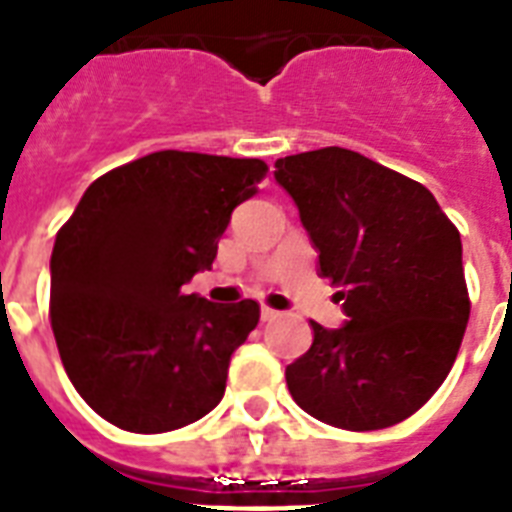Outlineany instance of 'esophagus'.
Listing matches in <instances>:
<instances>
[{"mask_svg": "<svg viewBox=\"0 0 512 512\" xmlns=\"http://www.w3.org/2000/svg\"><path fill=\"white\" fill-rule=\"evenodd\" d=\"M276 316H279V311H273V308H268V305H263V308H260V319L263 321H273Z\"/></svg>", "mask_w": 512, "mask_h": 512, "instance_id": "obj_1", "label": "esophagus"}]
</instances>
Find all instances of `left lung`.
Returning <instances> with one entry per match:
<instances>
[{"label": "left lung", "instance_id": "obj_1", "mask_svg": "<svg viewBox=\"0 0 512 512\" xmlns=\"http://www.w3.org/2000/svg\"><path fill=\"white\" fill-rule=\"evenodd\" d=\"M342 300L340 329L311 321L313 342L287 366L300 409L342 430L412 417L452 369L470 300L460 231L417 180L348 148L276 162Z\"/></svg>", "mask_w": 512, "mask_h": 512}]
</instances>
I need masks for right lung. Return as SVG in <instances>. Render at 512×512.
Listing matches in <instances>:
<instances>
[{"label": "right lung", "mask_w": 512, "mask_h": 512, "mask_svg": "<svg viewBox=\"0 0 512 512\" xmlns=\"http://www.w3.org/2000/svg\"><path fill=\"white\" fill-rule=\"evenodd\" d=\"M265 175L260 159L156 151L84 191L52 247L50 321L68 380L103 420L167 433L220 404L260 305L209 303L183 284L212 268Z\"/></svg>", "instance_id": "add662e5"}]
</instances>
